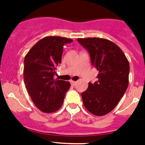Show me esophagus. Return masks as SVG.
Here are the masks:
<instances>
[{
    "label": "esophagus",
    "mask_w": 145,
    "mask_h": 145,
    "mask_svg": "<svg viewBox=\"0 0 145 145\" xmlns=\"http://www.w3.org/2000/svg\"><path fill=\"white\" fill-rule=\"evenodd\" d=\"M77 82L76 81H73V80H70V84H72V86H75Z\"/></svg>",
    "instance_id": "obj_1"
}]
</instances>
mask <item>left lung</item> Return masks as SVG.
Masks as SVG:
<instances>
[{
	"mask_svg": "<svg viewBox=\"0 0 145 145\" xmlns=\"http://www.w3.org/2000/svg\"><path fill=\"white\" fill-rule=\"evenodd\" d=\"M89 54L91 62L99 71L98 80L88 83L82 92L83 102L88 111L95 116H105L115 108L129 85V63L117 45L107 39L78 38Z\"/></svg>",
	"mask_w": 145,
	"mask_h": 145,
	"instance_id": "obj_1",
	"label": "left lung"
}]
</instances>
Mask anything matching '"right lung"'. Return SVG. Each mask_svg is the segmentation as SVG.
<instances>
[{
	"label": "right lung",
	"mask_w": 145,
	"mask_h": 145,
	"mask_svg": "<svg viewBox=\"0 0 145 145\" xmlns=\"http://www.w3.org/2000/svg\"><path fill=\"white\" fill-rule=\"evenodd\" d=\"M72 39L57 36L42 38L29 50L24 60V81L35 105L42 112L58 110L70 84L54 79L61 64L65 44Z\"/></svg>",
	"instance_id": "right-lung-1"
}]
</instances>
